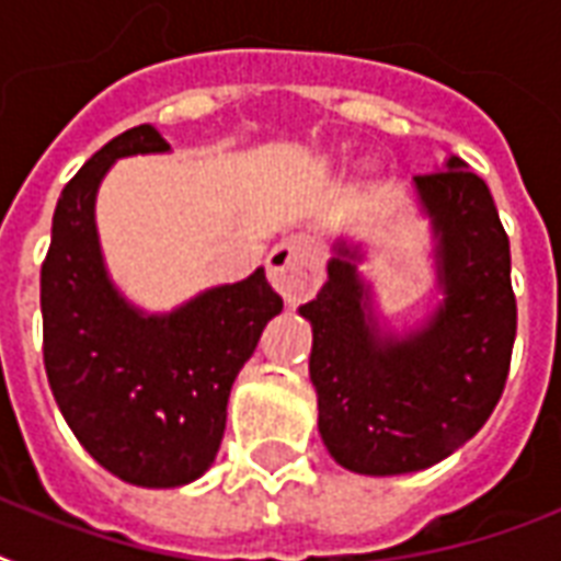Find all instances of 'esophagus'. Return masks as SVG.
<instances>
[{"mask_svg":"<svg viewBox=\"0 0 561 561\" xmlns=\"http://www.w3.org/2000/svg\"><path fill=\"white\" fill-rule=\"evenodd\" d=\"M267 279L288 306L311 297L323 282V264L311 241L302 236L282 238L267 253Z\"/></svg>","mask_w":561,"mask_h":561,"instance_id":"34e87169","label":"esophagus"}]
</instances>
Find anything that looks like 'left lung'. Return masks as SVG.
<instances>
[{
    "label": "left lung",
    "instance_id": "8db88e82",
    "mask_svg": "<svg viewBox=\"0 0 561 561\" xmlns=\"http://www.w3.org/2000/svg\"><path fill=\"white\" fill-rule=\"evenodd\" d=\"M431 227L436 299L401 329L375 306L364 247L337 238L329 279L299 306L325 448L355 474H408L451 457L504 392L515 343L510 238L486 183L460 157L413 178Z\"/></svg>",
    "mask_w": 561,
    "mask_h": 561
}]
</instances>
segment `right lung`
I'll return each instance as SVG.
<instances>
[{"instance_id":"right-lung-1","label":"right lung","mask_w":561,"mask_h":561,"mask_svg":"<svg viewBox=\"0 0 561 561\" xmlns=\"http://www.w3.org/2000/svg\"><path fill=\"white\" fill-rule=\"evenodd\" d=\"M151 125L116 136L66 183L39 273L43 360L78 443L125 483L186 486L215 462L227 401L267 320L282 311L264 267L153 314L113 282L95 197L116 160L169 153Z\"/></svg>"}]
</instances>
